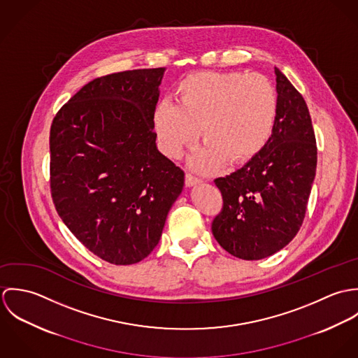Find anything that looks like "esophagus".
<instances>
[{
  "label": "esophagus",
  "mask_w": 358,
  "mask_h": 358,
  "mask_svg": "<svg viewBox=\"0 0 358 358\" xmlns=\"http://www.w3.org/2000/svg\"><path fill=\"white\" fill-rule=\"evenodd\" d=\"M185 183H186V186H187V187H193V186H196V185L201 183V180H200L199 178L193 176L192 173H186V176H185Z\"/></svg>",
  "instance_id": "esophagus-1"
}]
</instances>
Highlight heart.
Wrapping results in <instances>:
<instances>
[{
	"label": "heart",
	"instance_id": "b5f03b06",
	"mask_svg": "<svg viewBox=\"0 0 358 358\" xmlns=\"http://www.w3.org/2000/svg\"><path fill=\"white\" fill-rule=\"evenodd\" d=\"M176 103H157L152 115L161 152L178 158L199 135L204 146L192 155L200 172L223 161L243 164L267 145L277 121L278 98L271 83L241 71H199L175 90ZM201 129H198V127Z\"/></svg>",
	"mask_w": 358,
	"mask_h": 358
}]
</instances>
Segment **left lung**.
Returning <instances> with one entry per match:
<instances>
[{"label":"left lung","mask_w":358,"mask_h":358,"mask_svg":"<svg viewBox=\"0 0 358 358\" xmlns=\"http://www.w3.org/2000/svg\"><path fill=\"white\" fill-rule=\"evenodd\" d=\"M278 113L260 153L243 168L215 179L223 209L212 233L223 250L259 260L288 245L299 231L315 176L317 146L303 96L274 67Z\"/></svg>","instance_id":"left-lung-1"}]
</instances>
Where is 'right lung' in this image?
Returning a JSON list of instances; mask_svg holds the SVG:
<instances>
[{
    "label": "right lung",
    "instance_id": "1",
    "mask_svg": "<svg viewBox=\"0 0 358 358\" xmlns=\"http://www.w3.org/2000/svg\"><path fill=\"white\" fill-rule=\"evenodd\" d=\"M165 67L108 74L53 118L52 199L92 254L134 264L157 247L185 173L158 152L152 115Z\"/></svg>",
    "mask_w": 358,
    "mask_h": 358
}]
</instances>
